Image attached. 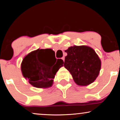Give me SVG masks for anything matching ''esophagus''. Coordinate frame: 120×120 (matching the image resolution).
<instances>
[{"label":"esophagus","instance_id":"esophagus-1","mask_svg":"<svg viewBox=\"0 0 120 120\" xmlns=\"http://www.w3.org/2000/svg\"><path fill=\"white\" fill-rule=\"evenodd\" d=\"M62 60H63V62L64 61V57H62Z\"/></svg>","mask_w":120,"mask_h":120}]
</instances>
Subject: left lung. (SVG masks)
<instances>
[{
  "mask_svg": "<svg viewBox=\"0 0 120 120\" xmlns=\"http://www.w3.org/2000/svg\"><path fill=\"white\" fill-rule=\"evenodd\" d=\"M64 66L79 86H87L97 78L101 68V60L95 51L87 46H74L65 51Z\"/></svg>",
  "mask_w": 120,
  "mask_h": 120,
  "instance_id": "left-lung-1",
  "label": "left lung"
}]
</instances>
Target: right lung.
<instances>
[{"label": "right lung", "instance_id": "obj_1", "mask_svg": "<svg viewBox=\"0 0 120 120\" xmlns=\"http://www.w3.org/2000/svg\"><path fill=\"white\" fill-rule=\"evenodd\" d=\"M52 52L53 51L51 50L38 49L24 57L21 71L23 76L33 86L46 88L52 86L56 74L64 63L61 59H57L55 64L56 62L53 63L49 56V53Z\"/></svg>", "mask_w": 120, "mask_h": 120}]
</instances>
